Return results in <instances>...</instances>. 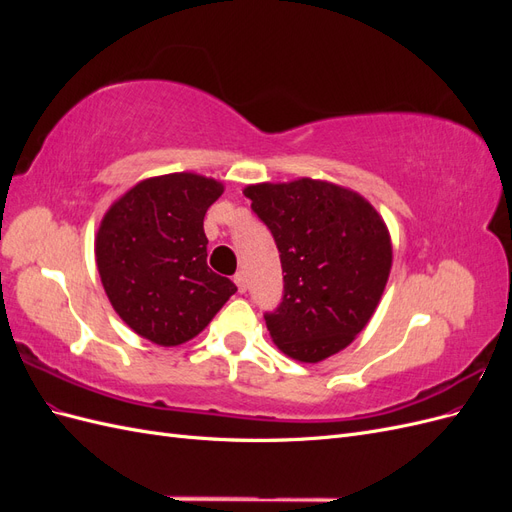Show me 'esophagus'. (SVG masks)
Here are the masks:
<instances>
[{
  "instance_id": "esophagus-1",
  "label": "esophagus",
  "mask_w": 512,
  "mask_h": 512,
  "mask_svg": "<svg viewBox=\"0 0 512 512\" xmlns=\"http://www.w3.org/2000/svg\"><path fill=\"white\" fill-rule=\"evenodd\" d=\"M235 284H237V290H239L241 294L247 290V280H245V273H243V271H239V273L235 275Z\"/></svg>"
}]
</instances>
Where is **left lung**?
<instances>
[{
    "label": "left lung",
    "mask_w": 512,
    "mask_h": 512,
    "mask_svg": "<svg viewBox=\"0 0 512 512\" xmlns=\"http://www.w3.org/2000/svg\"><path fill=\"white\" fill-rule=\"evenodd\" d=\"M243 194L277 243L284 299L265 314L275 346L320 363L354 342L389 282L393 243L382 215L344 185L301 177Z\"/></svg>",
    "instance_id": "left-lung-1"
}]
</instances>
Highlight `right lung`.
<instances>
[{
    "instance_id": "right-lung-1",
    "label": "right lung",
    "mask_w": 512,
    "mask_h": 512,
    "mask_svg": "<svg viewBox=\"0 0 512 512\" xmlns=\"http://www.w3.org/2000/svg\"><path fill=\"white\" fill-rule=\"evenodd\" d=\"M224 185L196 173L138 181L108 207L96 265L117 316L151 344L190 342L237 292L207 265L203 220Z\"/></svg>"
}]
</instances>
